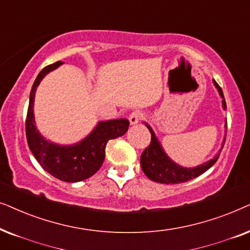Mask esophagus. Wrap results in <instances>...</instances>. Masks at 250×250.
Masks as SVG:
<instances>
[{
	"label": "esophagus",
	"instance_id": "34e87169",
	"mask_svg": "<svg viewBox=\"0 0 250 250\" xmlns=\"http://www.w3.org/2000/svg\"><path fill=\"white\" fill-rule=\"evenodd\" d=\"M143 116H144V113L143 112L134 111L129 115V122H130V125H137L141 121V119H143Z\"/></svg>",
	"mask_w": 250,
	"mask_h": 250
}]
</instances>
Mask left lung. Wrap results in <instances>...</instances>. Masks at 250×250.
Returning a JSON list of instances; mask_svg holds the SVG:
<instances>
[{
  "mask_svg": "<svg viewBox=\"0 0 250 250\" xmlns=\"http://www.w3.org/2000/svg\"><path fill=\"white\" fill-rule=\"evenodd\" d=\"M215 88L217 89L219 96L222 98V107L223 109H226V103L224 99V95H223L222 89L219 88V85L216 83L214 80ZM146 127L148 128L149 132H151V144L148 147L144 149V152L142 153L141 156V166L144 174L156 183H161V184H178V183H184L188 182L189 179H193L198 176L204 174L205 171H207L211 166L217 161L219 152L216 154L214 158L208 160V161L204 162V164L197 166V167L192 168H186L183 166H179L176 164L175 161L169 158L167 153L165 152L164 147H162L161 143L159 142L158 137L153 131L151 125L147 122H144ZM225 128H226V120H225ZM225 138L222 143V147L224 145Z\"/></svg>",
  "mask_w": 250,
  "mask_h": 250,
  "instance_id": "1",
  "label": "left lung"
}]
</instances>
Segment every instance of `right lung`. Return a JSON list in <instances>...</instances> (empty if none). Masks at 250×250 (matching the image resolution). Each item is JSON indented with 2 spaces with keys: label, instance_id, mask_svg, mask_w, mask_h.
<instances>
[{
  "label": "right lung",
  "instance_id": "obj_1",
  "mask_svg": "<svg viewBox=\"0 0 250 250\" xmlns=\"http://www.w3.org/2000/svg\"><path fill=\"white\" fill-rule=\"evenodd\" d=\"M62 64L57 62L46 66L33 83L26 119V137L29 149L46 172L62 182L76 183L91 177L99 170L104 162L107 142L125 135L129 121L127 119L99 121L86 137L71 145H61L43 137L35 125V92L43 78Z\"/></svg>",
  "mask_w": 250,
  "mask_h": 250
}]
</instances>
